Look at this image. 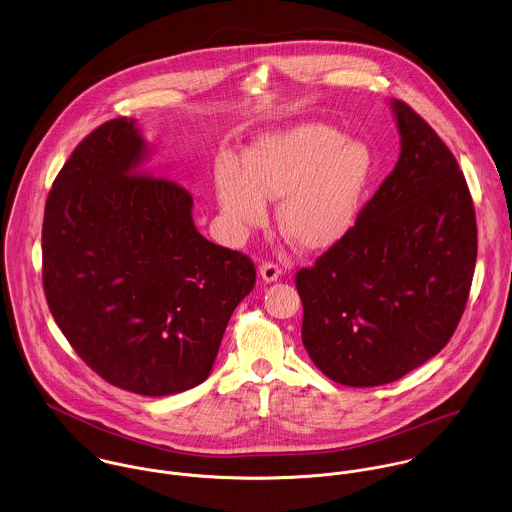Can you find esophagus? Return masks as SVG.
<instances>
[{
    "label": "esophagus",
    "mask_w": 512,
    "mask_h": 512,
    "mask_svg": "<svg viewBox=\"0 0 512 512\" xmlns=\"http://www.w3.org/2000/svg\"><path fill=\"white\" fill-rule=\"evenodd\" d=\"M259 275H261V279H263L265 283H275V281L279 279V275H281V269H279V265H275V263H263V265L259 267Z\"/></svg>",
    "instance_id": "1"
}]
</instances>
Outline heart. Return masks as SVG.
Returning <instances> with one entry per match:
<instances>
[{"label":"heart","instance_id":"heart-1","mask_svg":"<svg viewBox=\"0 0 512 512\" xmlns=\"http://www.w3.org/2000/svg\"><path fill=\"white\" fill-rule=\"evenodd\" d=\"M374 172L370 148L328 124L307 122L257 138L243 168L221 160L215 196L233 235L267 219V200H281L279 225L305 251H322L356 225Z\"/></svg>","mask_w":512,"mask_h":512}]
</instances>
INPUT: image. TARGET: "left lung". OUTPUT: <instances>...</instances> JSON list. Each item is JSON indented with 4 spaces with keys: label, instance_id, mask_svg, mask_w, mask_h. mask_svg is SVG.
Here are the masks:
<instances>
[{
    "label": "left lung",
    "instance_id": "1",
    "mask_svg": "<svg viewBox=\"0 0 512 512\" xmlns=\"http://www.w3.org/2000/svg\"><path fill=\"white\" fill-rule=\"evenodd\" d=\"M400 158L350 233L295 277L303 344L330 380H400L453 336L477 261L475 207L435 130L390 101Z\"/></svg>",
    "mask_w": 512,
    "mask_h": 512
}]
</instances>
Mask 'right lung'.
Wrapping results in <instances>:
<instances>
[{"instance_id": "add662e5", "label": "right lung", "mask_w": 512, "mask_h": 512, "mask_svg": "<svg viewBox=\"0 0 512 512\" xmlns=\"http://www.w3.org/2000/svg\"><path fill=\"white\" fill-rule=\"evenodd\" d=\"M148 154L136 120L124 116L75 148L45 204L43 287L89 368L116 388L160 398L209 376L255 267L205 239L190 192L146 174Z\"/></svg>"}]
</instances>
